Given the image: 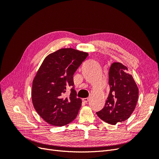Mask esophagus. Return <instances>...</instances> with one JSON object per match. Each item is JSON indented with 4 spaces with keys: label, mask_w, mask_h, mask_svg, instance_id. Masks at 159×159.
Here are the masks:
<instances>
[{
    "label": "esophagus",
    "mask_w": 159,
    "mask_h": 159,
    "mask_svg": "<svg viewBox=\"0 0 159 159\" xmlns=\"http://www.w3.org/2000/svg\"><path fill=\"white\" fill-rule=\"evenodd\" d=\"M89 100V98H84L83 99H82V101L84 102H85V103H87V102H88V101Z\"/></svg>",
    "instance_id": "obj_1"
}]
</instances>
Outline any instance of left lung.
Here are the masks:
<instances>
[{"instance_id":"obj_1","label":"left lung","mask_w":159,"mask_h":159,"mask_svg":"<svg viewBox=\"0 0 159 159\" xmlns=\"http://www.w3.org/2000/svg\"><path fill=\"white\" fill-rule=\"evenodd\" d=\"M128 68L119 62L110 66L108 84L109 93L104 107L98 111V116L110 125L125 121L136 107L138 87Z\"/></svg>"}]
</instances>
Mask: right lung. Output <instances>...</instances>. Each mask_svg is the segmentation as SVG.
<instances>
[{
    "instance_id": "add662e5",
    "label": "right lung",
    "mask_w": 159,
    "mask_h": 159,
    "mask_svg": "<svg viewBox=\"0 0 159 159\" xmlns=\"http://www.w3.org/2000/svg\"><path fill=\"white\" fill-rule=\"evenodd\" d=\"M88 56L72 48L60 49L48 56L38 70L32 83V103L40 116L52 125H66L78 115L81 99L77 98L73 75ZM69 87L70 94L65 98Z\"/></svg>"
}]
</instances>
